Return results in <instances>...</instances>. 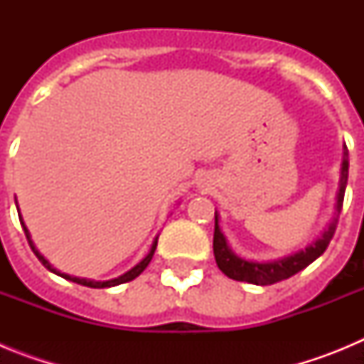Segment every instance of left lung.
Returning <instances> with one entry per match:
<instances>
[{
	"label": "left lung",
	"instance_id": "obj_1",
	"mask_svg": "<svg viewBox=\"0 0 364 364\" xmlns=\"http://www.w3.org/2000/svg\"><path fill=\"white\" fill-rule=\"evenodd\" d=\"M348 182V149L343 146V164H341V180L339 191H337V204H336V217L330 222V226L324 230L323 237L311 242L310 246L301 250L297 253L284 257V259L269 260V262H253V260L240 259L230 250L226 242V237L222 235L218 228V215L215 213V233H213V253L217 266L224 275H228L233 281L250 282V284L268 286L275 284L279 281L290 279L291 275L299 273L306 266H310L315 259H319L326 252L328 244L336 233L339 213L343 210V200H345V189Z\"/></svg>",
	"mask_w": 364,
	"mask_h": 364
}]
</instances>
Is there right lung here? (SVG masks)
<instances>
[{
	"instance_id": "right-lung-1",
	"label": "right lung",
	"mask_w": 364,
	"mask_h": 364,
	"mask_svg": "<svg viewBox=\"0 0 364 364\" xmlns=\"http://www.w3.org/2000/svg\"><path fill=\"white\" fill-rule=\"evenodd\" d=\"M19 222H21V226H23L25 237H27L28 244H31L32 252H34V255H36L38 259H40V262H41V264L45 266V268L49 269V272L56 273V275H60V277L67 279V281H73V282H76V284H82V286H89V288H111V286L124 284V282H129V281H133V279H136L138 275H140V273H142L144 269L147 268V264H149V262H151V259H153V255H154V250H156V242H159V237H156V239H154V242H153V246H151L149 253H147V255L144 257V259L140 260V262H138L136 266H134V268H131L129 272H125L124 275H120V277H117V279H111V281H91V279L70 277V275H67V273L58 272L56 268H53V266H50V262H49V260L45 259V257L41 255L40 252H38V250H36V246H34V242H32V240H31V233H28L27 226H25V224H23V218H19Z\"/></svg>"
}]
</instances>
